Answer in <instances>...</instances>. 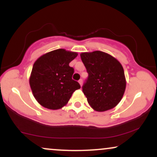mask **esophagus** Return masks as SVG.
Returning a JSON list of instances; mask_svg holds the SVG:
<instances>
[{
  "mask_svg": "<svg viewBox=\"0 0 157 157\" xmlns=\"http://www.w3.org/2000/svg\"><path fill=\"white\" fill-rule=\"evenodd\" d=\"M79 83H80V86L82 87V79H80V80H79Z\"/></svg>",
  "mask_w": 157,
  "mask_h": 157,
  "instance_id": "34e87169",
  "label": "esophagus"
}]
</instances>
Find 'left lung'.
I'll return each mask as SVG.
<instances>
[{"label":"left lung","instance_id":"8db88e82","mask_svg":"<svg viewBox=\"0 0 157 157\" xmlns=\"http://www.w3.org/2000/svg\"><path fill=\"white\" fill-rule=\"evenodd\" d=\"M80 57L89 74L82 86V92L90 106L102 112L117 105L126 87L121 63L113 56L101 51L82 52Z\"/></svg>","mask_w":157,"mask_h":157}]
</instances>
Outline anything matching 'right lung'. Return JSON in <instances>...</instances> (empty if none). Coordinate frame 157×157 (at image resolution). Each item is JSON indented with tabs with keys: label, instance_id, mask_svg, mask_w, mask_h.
<instances>
[{
	"label": "right lung",
	"instance_id": "obj_1",
	"mask_svg": "<svg viewBox=\"0 0 157 157\" xmlns=\"http://www.w3.org/2000/svg\"><path fill=\"white\" fill-rule=\"evenodd\" d=\"M78 54L63 48L40 56L33 65L29 85L33 96L46 109L57 110L68 103L72 94L80 89L72 80L74 68L69 66Z\"/></svg>",
	"mask_w": 157,
	"mask_h": 157
}]
</instances>
